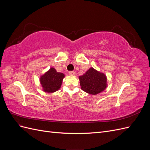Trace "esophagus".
<instances>
[{
	"instance_id": "esophagus-1",
	"label": "esophagus",
	"mask_w": 150,
	"mask_h": 150,
	"mask_svg": "<svg viewBox=\"0 0 150 150\" xmlns=\"http://www.w3.org/2000/svg\"><path fill=\"white\" fill-rule=\"evenodd\" d=\"M69 74L71 75V76H73V75H74V72L72 71H69Z\"/></svg>"
}]
</instances>
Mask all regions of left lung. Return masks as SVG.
<instances>
[{
  "label": "left lung",
  "mask_w": 150,
  "mask_h": 150,
  "mask_svg": "<svg viewBox=\"0 0 150 150\" xmlns=\"http://www.w3.org/2000/svg\"><path fill=\"white\" fill-rule=\"evenodd\" d=\"M81 89L91 94H97L106 88V77L104 74L91 67L79 77Z\"/></svg>",
  "instance_id": "obj_1"
}]
</instances>
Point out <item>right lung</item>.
<instances>
[{
    "label": "right lung",
    "mask_w": 150,
    "mask_h": 150,
    "mask_svg": "<svg viewBox=\"0 0 150 150\" xmlns=\"http://www.w3.org/2000/svg\"><path fill=\"white\" fill-rule=\"evenodd\" d=\"M64 75L57 72L54 68H51L49 71L40 77V83L44 91L47 93H53L61 88Z\"/></svg>",
    "instance_id": "right-lung-1"
}]
</instances>
